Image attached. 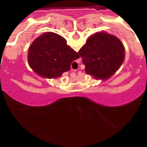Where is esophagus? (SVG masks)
<instances>
[{
  "label": "esophagus",
  "mask_w": 147,
  "mask_h": 147,
  "mask_svg": "<svg viewBox=\"0 0 147 147\" xmlns=\"http://www.w3.org/2000/svg\"><path fill=\"white\" fill-rule=\"evenodd\" d=\"M71 72H74V70H71ZM71 76L72 78H75V77H76V74H75V73H71Z\"/></svg>",
  "instance_id": "34e87169"
}]
</instances>
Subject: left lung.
I'll return each instance as SVG.
<instances>
[{
  "instance_id": "8db88e82",
  "label": "left lung",
  "mask_w": 147,
  "mask_h": 147,
  "mask_svg": "<svg viewBox=\"0 0 147 147\" xmlns=\"http://www.w3.org/2000/svg\"><path fill=\"white\" fill-rule=\"evenodd\" d=\"M79 54L82 57L87 74L95 80H107L124 63L125 49L117 37L102 32L88 37Z\"/></svg>"
}]
</instances>
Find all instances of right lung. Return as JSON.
<instances>
[{
  "instance_id": "1",
  "label": "right lung",
  "mask_w": 147,
  "mask_h": 147,
  "mask_svg": "<svg viewBox=\"0 0 147 147\" xmlns=\"http://www.w3.org/2000/svg\"><path fill=\"white\" fill-rule=\"evenodd\" d=\"M78 58V53L67 45L65 39L51 32L39 36L28 48L30 67L37 75L47 79L60 77Z\"/></svg>"
}]
</instances>
